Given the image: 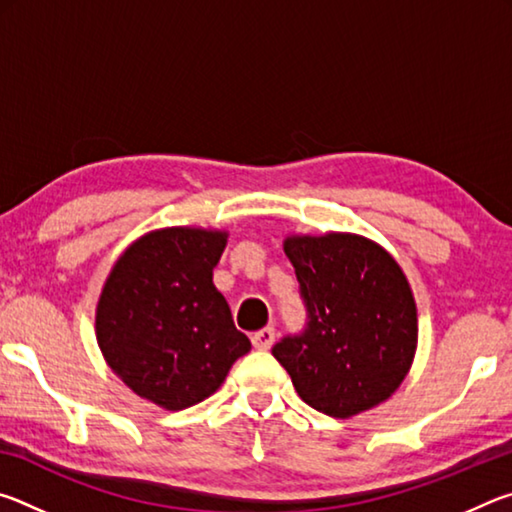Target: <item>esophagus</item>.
Wrapping results in <instances>:
<instances>
[{
  "mask_svg": "<svg viewBox=\"0 0 512 512\" xmlns=\"http://www.w3.org/2000/svg\"><path fill=\"white\" fill-rule=\"evenodd\" d=\"M250 341H253V345L257 350H268L275 341V327H264L259 329V332H255L253 336H250Z\"/></svg>",
  "mask_w": 512,
  "mask_h": 512,
  "instance_id": "obj_1",
  "label": "esophagus"
}]
</instances>
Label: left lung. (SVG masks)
<instances>
[{"label": "left lung", "instance_id": "1", "mask_svg": "<svg viewBox=\"0 0 512 512\" xmlns=\"http://www.w3.org/2000/svg\"><path fill=\"white\" fill-rule=\"evenodd\" d=\"M282 246L309 323L273 357L316 411L345 420L375 409L400 388L418 350V307L402 266L352 232L289 235Z\"/></svg>", "mask_w": 512, "mask_h": 512}]
</instances>
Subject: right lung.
Returning a JSON list of instances; mask_svg holds the SVG:
<instances>
[{"instance_id": "add662e5", "label": "right lung", "mask_w": 512, "mask_h": 512, "mask_svg": "<svg viewBox=\"0 0 512 512\" xmlns=\"http://www.w3.org/2000/svg\"><path fill=\"white\" fill-rule=\"evenodd\" d=\"M225 244V230H151L119 255L103 282L94 316L103 359L160 409L203 402L250 350L212 282Z\"/></svg>"}]
</instances>
